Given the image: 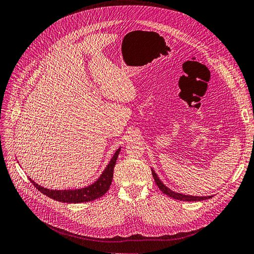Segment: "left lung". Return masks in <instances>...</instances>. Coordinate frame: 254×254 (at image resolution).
Segmentation results:
<instances>
[{"instance_id": "8db88e82", "label": "left lung", "mask_w": 254, "mask_h": 254, "mask_svg": "<svg viewBox=\"0 0 254 254\" xmlns=\"http://www.w3.org/2000/svg\"><path fill=\"white\" fill-rule=\"evenodd\" d=\"M152 171V175H153L155 184L157 185V187L159 188V190L164 192V194L168 195L169 197L176 199V200H180V201H202V200H206V199H210L212 196H205V197H200V196H190V195H184L180 194V192H176L174 190H170L168 187H166L164 184H162L161 180L159 179V177L156 175L155 172L153 171V169H151Z\"/></svg>"}]
</instances>
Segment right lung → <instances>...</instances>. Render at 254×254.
Segmentation results:
<instances>
[{
    "instance_id": "obj_1",
    "label": "right lung",
    "mask_w": 254,
    "mask_h": 254,
    "mask_svg": "<svg viewBox=\"0 0 254 254\" xmlns=\"http://www.w3.org/2000/svg\"><path fill=\"white\" fill-rule=\"evenodd\" d=\"M121 148H119L115 155L109 161V164L103 171V173L95 181L93 185L82 189H76V190H49L38 186L36 182H34L31 178H29L31 184L43 192L44 195L48 196L51 199H54L59 202H65V203H81V202H89L96 200L100 197H102L105 192L110 188L111 181H113L114 176V168L116 166L117 158Z\"/></svg>"
}]
</instances>
